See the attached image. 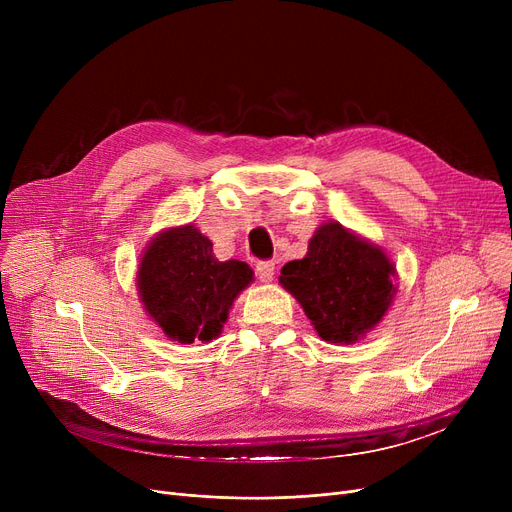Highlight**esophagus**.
Instances as JSON below:
<instances>
[{"label": "esophagus", "instance_id": "obj_1", "mask_svg": "<svg viewBox=\"0 0 512 512\" xmlns=\"http://www.w3.org/2000/svg\"><path fill=\"white\" fill-rule=\"evenodd\" d=\"M276 274V263L274 261H259L257 263V276L261 282H272Z\"/></svg>", "mask_w": 512, "mask_h": 512}]
</instances>
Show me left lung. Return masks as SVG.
<instances>
[{"label":"left lung","instance_id":"obj_1","mask_svg":"<svg viewBox=\"0 0 512 512\" xmlns=\"http://www.w3.org/2000/svg\"><path fill=\"white\" fill-rule=\"evenodd\" d=\"M392 276L394 265L382 249L330 222L313 234L303 259L282 267L280 284L297 297L321 338L351 344L388 311Z\"/></svg>","mask_w":512,"mask_h":512}]
</instances>
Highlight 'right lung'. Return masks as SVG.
Wrapping results in <instances>:
<instances>
[{
	"instance_id": "add662e5",
	"label": "right lung",
	"mask_w": 512,
	"mask_h": 512,
	"mask_svg": "<svg viewBox=\"0 0 512 512\" xmlns=\"http://www.w3.org/2000/svg\"><path fill=\"white\" fill-rule=\"evenodd\" d=\"M195 226L159 234L139 265V294L147 313L172 340L191 344L218 336L238 292L253 280L245 261H218Z\"/></svg>"
}]
</instances>
